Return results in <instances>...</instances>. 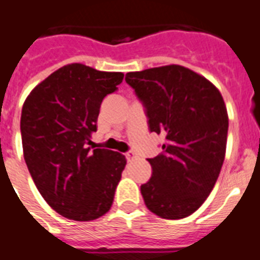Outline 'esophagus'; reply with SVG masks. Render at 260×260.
Segmentation results:
<instances>
[{"label":"esophagus","instance_id":"esophagus-1","mask_svg":"<svg viewBox=\"0 0 260 260\" xmlns=\"http://www.w3.org/2000/svg\"><path fill=\"white\" fill-rule=\"evenodd\" d=\"M125 157H126V160H128V161H132L135 157H136V154H135L134 152H126Z\"/></svg>","mask_w":260,"mask_h":260}]
</instances>
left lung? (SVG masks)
Listing matches in <instances>:
<instances>
[{"mask_svg":"<svg viewBox=\"0 0 260 260\" xmlns=\"http://www.w3.org/2000/svg\"><path fill=\"white\" fill-rule=\"evenodd\" d=\"M125 82L147 108L150 132L167 137L162 152L148 158L144 202L165 219L193 214L213 190L226 153L229 116L219 89L180 64L128 73Z\"/></svg>","mask_w":260,"mask_h":260,"instance_id":"1","label":"left lung"}]
</instances>
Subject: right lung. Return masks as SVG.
Listing matches in <instances>:
<instances>
[{
  "label": "right lung",
  "instance_id": "obj_1",
  "mask_svg": "<svg viewBox=\"0 0 260 260\" xmlns=\"http://www.w3.org/2000/svg\"><path fill=\"white\" fill-rule=\"evenodd\" d=\"M123 78V73L71 63L34 87L23 103L27 169L50 208L73 221H93L112 206L125 156L86 145L98 129L100 104Z\"/></svg>",
  "mask_w": 260,
  "mask_h": 260
}]
</instances>
